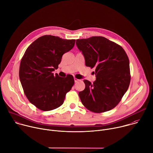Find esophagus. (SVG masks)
I'll return each mask as SVG.
<instances>
[{
  "label": "esophagus",
  "instance_id": "34e87169",
  "mask_svg": "<svg viewBox=\"0 0 153 153\" xmlns=\"http://www.w3.org/2000/svg\"><path fill=\"white\" fill-rule=\"evenodd\" d=\"M79 80V79H76V78H74V82H75V83L77 82Z\"/></svg>",
  "mask_w": 153,
  "mask_h": 153
}]
</instances>
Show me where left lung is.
Here are the masks:
<instances>
[{
	"instance_id": "obj_1",
	"label": "left lung",
	"mask_w": 153,
	"mask_h": 153,
	"mask_svg": "<svg viewBox=\"0 0 153 153\" xmlns=\"http://www.w3.org/2000/svg\"><path fill=\"white\" fill-rule=\"evenodd\" d=\"M86 67L94 68L96 80H84L85 88L79 93L88 110L101 113L116 107L126 92L131 80L129 61L123 48L102 36L76 40Z\"/></svg>"
}]
</instances>
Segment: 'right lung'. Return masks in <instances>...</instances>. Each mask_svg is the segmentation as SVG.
<instances>
[{"label":"right lung","instance_id":"add662e5","mask_svg":"<svg viewBox=\"0 0 153 153\" xmlns=\"http://www.w3.org/2000/svg\"><path fill=\"white\" fill-rule=\"evenodd\" d=\"M75 41L43 36L31 43L22 58L19 68L22 86L28 100L39 110L47 111L60 106L73 86L72 75L61 77L53 71L58 68L63 54L74 47Z\"/></svg>","mask_w":153,"mask_h":153}]
</instances>
